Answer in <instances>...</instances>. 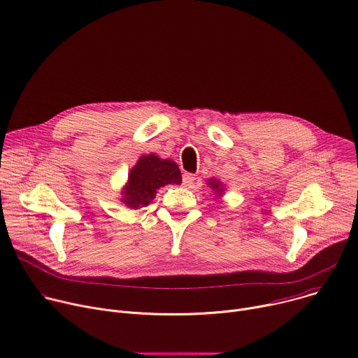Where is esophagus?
I'll return each mask as SVG.
<instances>
[{
    "instance_id": "obj_1",
    "label": "esophagus",
    "mask_w": 358,
    "mask_h": 358,
    "mask_svg": "<svg viewBox=\"0 0 358 358\" xmlns=\"http://www.w3.org/2000/svg\"><path fill=\"white\" fill-rule=\"evenodd\" d=\"M194 181H196V177H194V174H191V173H184L182 174L184 187H191L194 184Z\"/></svg>"
}]
</instances>
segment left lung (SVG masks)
I'll return each instance as SVG.
<instances>
[{"label": "left lung", "mask_w": 358, "mask_h": 358, "mask_svg": "<svg viewBox=\"0 0 358 358\" xmlns=\"http://www.w3.org/2000/svg\"><path fill=\"white\" fill-rule=\"evenodd\" d=\"M207 185L211 188V191H214V196H215L217 199H221V197L224 196L225 185H224L220 180H217V178H210V180L207 181Z\"/></svg>", "instance_id": "obj_1"}]
</instances>
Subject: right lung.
<instances>
[{
	"label": "right lung",
	"mask_w": 358,
	"mask_h": 358,
	"mask_svg": "<svg viewBox=\"0 0 358 358\" xmlns=\"http://www.w3.org/2000/svg\"><path fill=\"white\" fill-rule=\"evenodd\" d=\"M181 173L177 162L159 158L155 154H144L137 164L129 170L128 180L121 189L120 201L129 210L147 207L154 199L157 189L167 184H181Z\"/></svg>",
	"instance_id": "right-lung-1"
}]
</instances>
